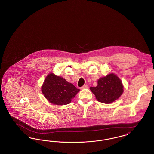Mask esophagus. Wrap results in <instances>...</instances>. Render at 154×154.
Listing matches in <instances>:
<instances>
[{
    "label": "esophagus",
    "mask_w": 154,
    "mask_h": 154,
    "mask_svg": "<svg viewBox=\"0 0 154 154\" xmlns=\"http://www.w3.org/2000/svg\"><path fill=\"white\" fill-rule=\"evenodd\" d=\"M85 88H88V86L87 85H84V86H82V87H81V89H85Z\"/></svg>",
    "instance_id": "obj_1"
}]
</instances>
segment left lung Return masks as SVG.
<instances>
[{
	"label": "left lung",
	"instance_id": "1",
	"mask_svg": "<svg viewBox=\"0 0 154 154\" xmlns=\"http://www.w3.org/2000/svg\"><path fill=\"white\" fill-rule=\"evenodd\" d=\"M121 80L114 74H110L97 81V85L90 89L99 102L111 103L118 99L124 92Z\"/></svg>",
	"mask_w": 154,
	"mask_h": 154
}]
</instances>
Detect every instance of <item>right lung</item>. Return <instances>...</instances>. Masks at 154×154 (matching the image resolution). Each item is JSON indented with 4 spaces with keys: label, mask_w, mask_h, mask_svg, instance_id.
Returning <instances> with one entry per match:
<instances>
[{
    "label": "right lung",
    "mask_w": 154,
    "mask_h": 154,
    "mask_svg": "<svg viewBox=\"0 0 154 154\" xmlns=\"http://www.w3.org/2000/svg\"><path fill=\"white\" fill-rule=\"evenodd\" d=\"M42 91L50 102L57 105H65L71 102L72 99L80 89L63 78L50 73L44 80Z\"/></svg>",
    "instance_id": "add662e5"
}]
</instances>
